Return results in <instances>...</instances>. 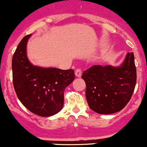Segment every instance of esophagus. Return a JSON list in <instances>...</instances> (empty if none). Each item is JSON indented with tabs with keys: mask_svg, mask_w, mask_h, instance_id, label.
<instances>
[{
	"mask_svg": "<svg viewBox=\"0 0 147 147\" xmlns=\"http://www.w3.org/2000/svg\"><path fill=\"white\" fill-rule=\"evenodd\" d=\"M75 74L76 77H78V78H80L81 75H82V69L78 68V69H77L75 71Z\"/></svg>",
	"mask_w": 147,
	"mask_h": 147,
	"instance_id": "obj_1",
	"label": "esophagus"
}]
</instances>
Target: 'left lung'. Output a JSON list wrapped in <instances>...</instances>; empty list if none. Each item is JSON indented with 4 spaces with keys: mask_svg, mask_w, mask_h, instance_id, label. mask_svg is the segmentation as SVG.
<instances>
[{
    "mask_svg": "<svg viewBox=\"0 0 147 147\" xmlns=\"http://www.w3.org/2000/svg\"><path fill=\"white\" fill-rule=\"evenodd\" d=\"M88 105L99 114L120 111L132 96L136 82L133 52H128L120 67L94 65L84 71Z\"/></svg>",
    "mask_w": 147,
    "mask_h": 147,
    "instance_id": "1",
    "label": "left lung"
}]
</instances>
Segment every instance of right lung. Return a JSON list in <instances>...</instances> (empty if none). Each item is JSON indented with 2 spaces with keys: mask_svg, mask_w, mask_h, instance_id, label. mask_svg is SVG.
<instances>
[{
  "mask_svg": "<svg viewBox=\"0 0 147 147\" xmlns=\"http://www.w3.org/2000/svg\"><path fill=\"white\" fill-rule=\"evenodd\" d=\"M31 34L20 42L12 59L13 82L21 103L38 116H51L62 110L64 91L74 80L72 69H60L34 66L26 55V45Z\"/></svg>",
  "mask_w": 147,
  "mask_h": 147,
  "instance_id": "obj_1",
  "label": "right lung"
}]
</instances>
